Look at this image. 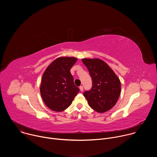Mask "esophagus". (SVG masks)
I'll list each match as a JSON object with an SVG mask.
<instances>
[{"label": "esophagus", "instance_id": "esophagus-1", "mask_svg": "<svg viewBox=\"0 0 157 157\" xmlns=\"http://www.w3.org/2000/svg\"><path fill=\"white\" fill-rule=\"evenodd\" d=\"M83 89H84V88H83V86H79V89H80L81 91H83Z\"/></svg>", "mask_w": 157, "mask_h": 157}]
</instances>
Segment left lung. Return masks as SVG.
Here are the masks:
<instances>
[{"label":"left lung","instance_id":"left-lung-1","mask_svg":"<svg viewBox=\"0 0 157 157\" xmlns=\"http://www.w3.org/2000/svg\"><path fill=\"white\" fill-rule=\"evenodd\" d=\"M92 79V87L83 94L89 105L102 113L113 108L121 93V82L112 69L101 59H82Z\"/></svg>","mask_w":157,"mask_h":157}]
</instances>
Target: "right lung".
<instances>
[{"mask_svg":"<svg viewBox=\"0 0 157 157\" xmlns=\"http://www.w3.org/2000/svg\"><path fill=\"white\" fill-rule=\"evenodd\" d=\"M76 61L74 57L58 58L43 73L41 96L44 104L54 111L61 112L68 108L79 91L70 73Z\"/></svg>","mask_w":157,"mask_h":157,"instance_id":"1","label":"right lung"}]
</instances>
